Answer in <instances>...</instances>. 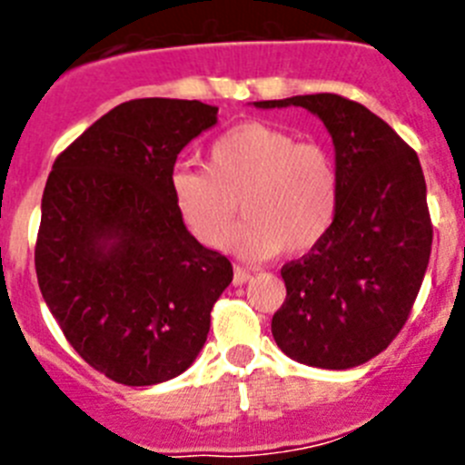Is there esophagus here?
<instances>
[{"label": "esophagus", "mask_w": 465, "mask_h": 465, "mask_svg": "<svg viewBox=\"0 0 465 465\" xmlns=\"http://www.w3.org/2000/svg\"><path fill=\"white\" fill-rule=\"evenodd\" d=\"M252 279V272H246L244 268H235V272H232V283L235 286H242V283H246Z\"/></svg>", "instance_id": "1"}]
</instances>
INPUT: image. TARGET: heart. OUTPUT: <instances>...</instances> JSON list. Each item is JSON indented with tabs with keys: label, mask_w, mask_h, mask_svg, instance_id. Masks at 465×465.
Segmentation results:
<instances>
[{
	"label": "heart",
	"mask_w": 465,
	"mask_h": 465,
	"mask_svg": "<svg viewBox=\"0 0 465 465\" xmlns=\"http://www.w3.org/2000/svg\"><path fill=\"white\" fill-rule=\"evenodd\" d=\"M170 193L182 223L209 249H223L240 203L246 221L235 246L244 256H300L335 223L340 174L326 146L252 121L209 143L204 170L176 167Z\"/></svg>",
	"instance_id": "1"
}]
</instances>
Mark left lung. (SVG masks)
I'll list each match as a JSON object with an SVG mask.
<instances>
[{
	"instance_id": "1",
	"label": "left lung",
	"mask_w": 465,
	"mask_h": 465,
	"mask_svg": "<svg viewBox=\"0 0 465 465\" xmlns=\"http://www.w3.org/2000/svg\"><path fill=\"white\" fill-rule=\"evenodd\" d=\"M253 104L302 106L322 118L340 174L332 228L282 268L274 342L298 363L356 368L393 342L424 282L433 244L424 172L391 125L359 102L319 93Z\"/></svg>"
}]
</instances>
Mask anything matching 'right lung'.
I'll return each instance as SVG.
<instances>
[{
    "mask_svg": "<svg viewBox=\"0 0 465 465\" xmlns=\"http://www.w3.org/2000/svg\"><path fill=\"white\" fill-rule=\"evenodd\" d=\"M219 106L143 97L114 106L53 163L36 237V279L81 359L109 380L182 375L207 342L232 265L182 223L176 155Z\"/></svg>",
    "mask_w": 465,
    "mask_h": 465,
    "instance_id": "obj_1",
    "label": "right lung"
}]
</instances>
